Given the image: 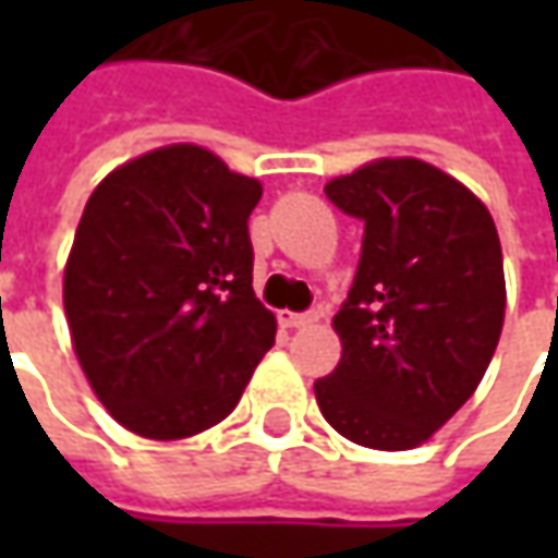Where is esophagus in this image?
Here are the masks:
<instances>
[{"instance_id":"obj_1","label":"esophagus","mask_w":558,"mask_h":558,"mask_svg":"<svg viewBox=\"0 0 558 558\" xmlns=\"http://www.w3.org/2000/svg\"><path fill=\"white\" fill-rule=\"evenodd\" d=\"M279 319H282V326H289V329H304V326H313V323H319V311L282 313Z\"/></svg>"}]
</instances>
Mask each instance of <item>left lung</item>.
Listing matches in <instances>:
<instances>
[{
  "mask_svg": "<svg viewBox=\"0 0 558 558\" xmlns=\"http://www.w3.org/2000/svg\"><path fill=\"white\" fill-rule=\"evenodd\" d=\"M326 198L363 223V247L332 323L341 363L313 385L316 403L348 440L410 450L472 397L497 351V226L465 185L416 158L366 163Z\"/></svg>",
  "mask_w": 558,
  "mask_h": 558,
  "instance_id": "obj_1",
  "label": "left lung"
}]
</instances>
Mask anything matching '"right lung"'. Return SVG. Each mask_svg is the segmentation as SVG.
<instances>
[{
    "label": "right lung",
    "mask_w": 558,
    "mask_h": 558,
    "mask_svg": "<svg viewBox=\"0 0 558 558\" xmlns=\"http://www.w3.org/2000/svg\"><path fill=\"white\" fill-rule=\"evenodd\" d=\"M260 183L198 145H167L89 195L64 269L74 351L98 400L142 438L226 418L276 316L254 298L247 217Z\"/></svg>",
    "instance_id": "add662e5"
}]
</instances>
